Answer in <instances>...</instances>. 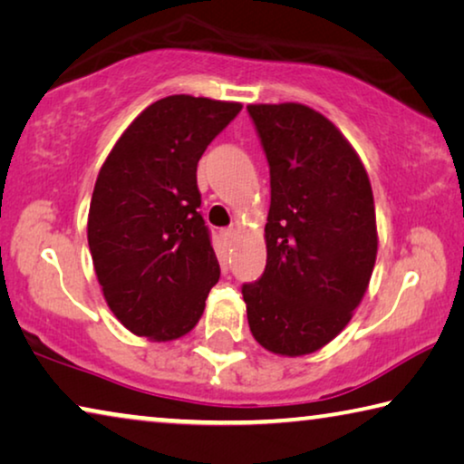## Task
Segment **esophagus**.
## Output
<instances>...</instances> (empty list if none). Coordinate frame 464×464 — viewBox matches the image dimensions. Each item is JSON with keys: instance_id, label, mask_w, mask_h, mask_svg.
<instances>
[{"instance_id": "esophagus-1", "label": "esophagus", "mask_w": 464, "mask_h": 464, "mask_svg": "<svg viewBox=\"0 0 464 464\" xmlns=\"http://www.w3.org/2000/svg\"><path fill=\"white\" fill-rule=\"evenodd\" d=\"M220 235H223V239H225V244L227 246H231L233 244V239H235V229H225V231H220Z\"/></svg>"}]
</instances>
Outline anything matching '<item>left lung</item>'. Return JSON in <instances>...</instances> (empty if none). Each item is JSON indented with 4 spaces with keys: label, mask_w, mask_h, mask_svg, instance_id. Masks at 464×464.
I'll list each match as a JSON object with an SVG mask.
<instances>
[{
    "label": "left lung",
    "mask_w": 464,
    "mask_h": 464,
    "mask_svg": "<svg viewBox=\"0 0 464 464\" xmlns=\"http://www.w3.org/2000/svg\"><path fill=\"white\" fill-rule=\"evenodd\" d=\"M270 167L266 268L241 286L249 330L276 355H310L349 324L378 254L367 171L333 121L301 102L247 105Z\"/></svg>",
    "instance_id": "1"
}]
</instances>
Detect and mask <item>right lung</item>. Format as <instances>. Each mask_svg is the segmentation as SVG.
<instances>
[{
  "label": "right lung",
  "instance_id": "right-lung-1",
  "mask_svg": "<svg viewBox=\"0 0 464 464\" xmlns=\"http://www.w3.org/2000/svg\"><path fill=\"white\" fill-rule=\"evenodd\" d=\"M241 102L173 94L140 113L102 163L88 247L109 310L130 333L175 341L192 330L220 268L204 225L198 160Z\"/></svg>",
  "mask_w": 464,
  "mask_h": 464
}]
</instances>
